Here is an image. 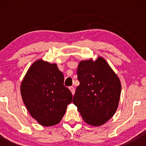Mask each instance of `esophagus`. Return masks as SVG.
Listing matches in <instances>:
<instances>
[{
    "mask_svg": "<svg viewBox=\"0 0 146 146\" xmlns=\"http://www.w3.org/2000/svg\"><path fill=\"white\" fill-rule=\"evenodd\" d=\"M69 89H70V90L71 91V92H72V95L74 94V93H75V88H74L73 86H70L69 88Z\"/></svg>",
    "mask_w": 146,
    "mask_h": 146,
    "instance_id": "1",
    "label": "esophagus"
}]
</instances>
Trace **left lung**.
I'll return each mask as SVG.
<instances>
[{
    "label": "left lung",
    "mask_w": 146,
    "mask_h": 146,
    "mask_svg": "<svg viewBox=\"0 0 146 146\" xmlns=\"http://www.w3.org/2000/svg\"><path fill=\"white\" fill-rule=\"evenodd\" d=\"M80 85L73 103L84 120L94 126L108 121L117 109L121 94L119 78L102 57L80 62L77 69Z\"/></svg>",
    "instance_id": "obj_1"
}]
</instances>
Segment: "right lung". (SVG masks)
Wrapping results in <instances>:
<instances>
[{
  "instance_id": "obj_1",
  "label": "right lung",
  "mask_w": 146,
  "mask_h": 146,
  "mask_svg": "<svg viewBox=\"0 0 146 146\" xmlns=\"http://www.w3.org/2000/svg\"><path fill=\"white\" fill-rule=\"evenodd\" d=\"M21 93L30 114L43 126L58 123L72 100L57 65L42 60L30 67L21 83Z\"/></svg>"
}]
</instances>
